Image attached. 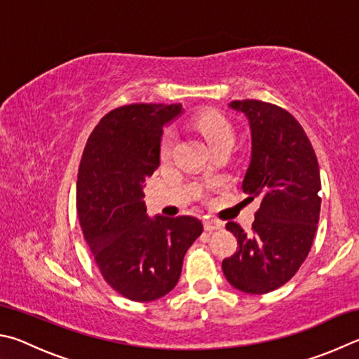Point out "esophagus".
Listing matches in <instances>:
<instances>
[{
	"instance_id": "34e87169",
	"label": "esophagus",
	"mask_w": 359,
	"mask_h": 359,
	"mask_svg": "<svg viewBox=\"0 0 359 359\" xmlns=\"http://www.w3.org/2000/svg\"><path fill=\"white\" fill-rule=\"evenodd\" d=\"M203 227L206 231H215V230H221L224 227V224L221 221H216V219H205Z\"/></svg>"
}]
</instances>
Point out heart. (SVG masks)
<instances>
[{"label":"heart","instance_id":"1","mask_svg":"<svg viewBox=\"0 0 359 359\" xmlns=\"http://www.w3.org/2000/svg\"><path fill=\"white\" fill-rule=\"evenodd\" d=\"M194 128H196L200 134L205 137V140L208 142L211 149L221 148V147H233L235 143V130L233 126L224 115L217 111H203L198 116L194 118ZM175 144V137L172 132H165L161 140L159 153L162 159L172 154Z\"/></svg>","mask_w":359,"mask_h":359}]
</instances>
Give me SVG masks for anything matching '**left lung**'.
<instances>
[{"mask_svg": "<svg viewBox=\"0 0 359 359\" xmlns=\"http://www.w3.org/2000/svg\"><path fill=\"white\" fill-rule=\"evenodd\" d=\"M229 107L249 121L252 157L243 191L262 203L250 235L236 222L225 225L240 248L222 271L238 290L263 294L287 284L312 248L322 205L318 162L304 129L282 107L254 99Z\"/></svg>", "mask_w": 359, "mask_h": 359, "instance_id": "obj_1", "label": "left lung"}]
</instances>
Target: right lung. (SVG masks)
I'll return each instance as SVG.
<instances>
[{
    "label": "right lung",
    "mask_w": 359,
    "mask_h": 359,
    "mask_svg": "<svg viewBox=\"0 0 359 359\" xmlns=\"http://www.w3.org/2000/svg\"><path fill=\"white\" fill-rule=\"evenodd\" d=\"M181 104H130L91 132L77 180V212L86 244L113 290L132 301L162 298L178 284L187 249L202 235L197 217L149 219L147 178L159 167L163 124Z\"/></svg>",
    "instance_id": "right-lung-1"
}]
</instances>
